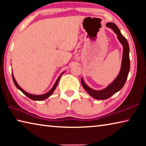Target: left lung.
Listing matches in <instances>:
<instances>
[{
  "label": "left lung",
  "mask_w": 146,
  "mask_h": 146,
  "mask_svg": "<svg viewBox=\"0 0 146 146\" xmlns=\"http://www.w3.org/2000/svg\"><path fill=\"white\" fill-rule=\"evenodd\" d=\"M106 26L110 28L117 35V38H118L119 42L121 43L122 47H123V52H122L121 67L120 69L119 74L116 78L105 88L99 90H94L86 85L83 80V78H81V84H82L83 88L90 96L94 99H98V100H104V99H108L113 94L117 93V92L121 90L125 83H126L130 69L129 48L126 39L121 34L118 27L114 23H106Z\"/></svg>",
  "instance_id": "left-lung-1"
}]
</instances>
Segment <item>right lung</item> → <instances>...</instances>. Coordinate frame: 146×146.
Returning a JSON list of instances; mask_svg holds the SVG:
<instances>
[{
    "mask_svg": "<svg viewBox=\"0 0 146 146\" xmlns=\"http://www.w3.org/2000/svg\"><path fill=\"white\" fill-rule=\"evenodd\" d=\"M65 72V71L61 73L60 76H59V77L58 78L57 80H56L55 83L54 84V85L52 87V88H51L49 91L45 93V94H41V95H35V94H29V93L27 92H25L24 90H23V89L19 86V84L17 83V81L15 80V77L13 76V72H12V78H13V82L15 83V86H16L17 88L19 89V90L21 91L24 94V95H25L27 97H28V98H29V99H32V100H33V101H43V100H45V99H47L48 97H50L53 94L54 91L55 90V89L56 88V87H57V85L58 84L59 81H60V79L61 78V75H62L63 74H64Z\"/></svg>",
    "mask_w": 146,
    "mask_h": 146,
    "instance_id": "obj_1",
    "label": "right lung"
}]
</instances>
